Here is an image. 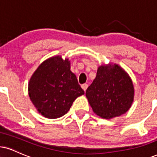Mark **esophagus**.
<instances>
[{"label":"esophagus","mask_w":157,"mask_h":157,"mask_svg":"<svg viewBox=\"0 0 157 157\" xmlns=\"http://www.w3.org/2000/svg\"><path fill=\"white\" fill-rule=\"evenodd\" d=\"M88 85H87L86 83H85V84H82V86H81V87H82V89L84 90V91H86L87 88H88Z\"/></svg>","instance_id":"esophagus-1"}]
</instances>
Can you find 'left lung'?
Returning a JSON list of instances; mask_svg holds the SVG:
<instances>
[{
    "mask_svg": "<svg viewBox=\"0 0 157 157\" xmlns=\"http://www.w3.org/2000/svg\"><path fill=\"white\" fill-rule=\"evenodd\" d=\"M86 96L94 112L105 119L120 116L130 108L134 87L129 75L119 66H101L87 88Z\"/></svg>",
    "mask_w": 157,
    "mask_h": 157,
    "instance_id": "obj_1",
    "label": "left lung"
}]
</instances>
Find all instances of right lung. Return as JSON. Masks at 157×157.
I'll use <instances>...</instances> for the list:
<instances>
[{"mask_svg":"<svg viewBox=\"0 0 157 157\" xmlns=\"http://www.w3.org/2000/svg\"><path fill=\"white\" fill-rule=\"evenodd\" d=\"M28 94L42 116L58 118L67 113L84 90L71 71L69 60L56 56L43 62L33 73L28 85Z\"/></svg>","mask_w":157,"mask_h":157,"instance_id":"right-lung-1","label":"right lung"}]
</instances>
